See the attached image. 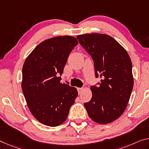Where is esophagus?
Listing matches in <instances>:
<instances>
[{
	"label": "esophagus",
	"mask_w": 149,
	"mask_h": 149,
	"mask_svg": "<svg viewBox=\"0 0 149 149\" xmlns=\"http://www.w3.org/2000/svg\"><path fill=\"white\" fill-rule=\"evenodd\" d=\"M77 91H78V93L81 94L82 91V88H77Z\"/></svg>",
	"instance_id": "obj_1"
}]
</instances>
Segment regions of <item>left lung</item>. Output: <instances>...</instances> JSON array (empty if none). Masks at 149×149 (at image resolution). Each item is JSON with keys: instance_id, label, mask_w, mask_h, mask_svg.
Instances as JSON below:
<instances>
[{"instance_id": "1", "label": "left lung", "mask_w": 149, "mask_h": 149, "mask_svg": "<svg viewBox=\"0 0 149 149\" xmlns=\"http://www.w3.org/2000/svg\"><path fill=\"white\" fill-rule=\"evenodd\" d=\"M77 38L93 58L96 77L102 78L98 86H91L92 98L84 105L93 120L108 124L122 115L129 101L134 84L131 60L124 48L109 35L91 33Z\"/></svg>"}]
</instances>
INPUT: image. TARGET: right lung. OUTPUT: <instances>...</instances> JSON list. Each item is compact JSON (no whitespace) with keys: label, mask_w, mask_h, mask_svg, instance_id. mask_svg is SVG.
<instances>
[{"label":"right lung","mask_w":149,"mask_h":149,"mask_svg":"<svg viewBox=\"0 0 149 149\" xmlns=\"http://www.w3.org/2000/svg\"><path fill=\"white\" fill-rule=\"evenodd\" d=\"M77 40L73 36H56L36 47L22 67V90L31 113L36 120L56 127L67 119L78 96L76 88L61 83L68 57Z\"/></svg>","instance_id":"1"}]
</instances>
